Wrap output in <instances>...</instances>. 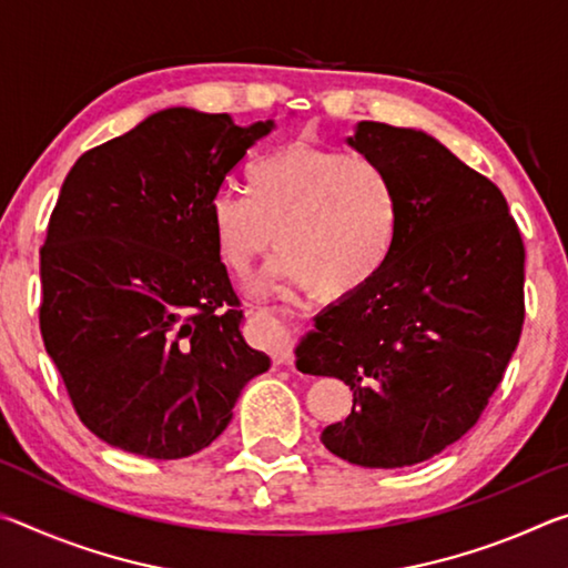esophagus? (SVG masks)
<instances>
[{
	"label": "esophagus",
	"mask_w": 568,
	"mask_h": 568,
	"mask_svg": "<svg viewBox=\"0 0 568 568\" xmlns=\"http://www.w3.org/2000/svg\"><path fill=\"white\" fill-rule=\"evenodd\" d=\"M253 323H255V338L261 341V345L267 353H271L275 365H293L291 335H287L285 325L267 311L257 313Z\"/></svg>",
	"instance_id": "esophagus-1"
}]
</instances>
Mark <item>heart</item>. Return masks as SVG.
I'll list each match as a JSON object with an SVG mask.
<instances>
[{"instance_id":"heart-1","label":"heart","mask_w":568,"mask_h":568,"mask_svg":"<svg viewBox=\"0 0 568 568\" xmlns=\"http://www.w3.org/2000/svg\"><path fill=\"white\" fill-rule=\"evenodd\" d=\"M247 195L217 190L207 205L217 257L245 275L271 247L265 283L343 301L371 285L398 240L400 207L376 162L293 140L250 162Z\"/></svg>"}]
</instances>
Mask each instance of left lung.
I'll return each instance as SVG.
<instances>
[{
    "mask_svg": "<svg viewBox=\"0 0 568 568\" xmlns=\"http://www.w3.org/2000/svg\"><path fill=\"white\" fill-rule=\"evenodd\" d=\"M400 207L388 265L315 315L297 371L353 390L323 446L363 468H403L466 434L494 396L524 323V243L506 197L428 132L358 122Z\"/></svg>",
    "mask_w": 568,
    "mask_h": 568,
    "instance_id": "1",
    "label": "left lung"
}]
</instances>
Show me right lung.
I'll return each mask as SVG.
<instances>
[{"mask_svg":"<svg viewBox=\"0 0 568 568\" xmlns=\"http://www.w3.org/2000/svg\"><path fill=\"white\" fill-rule=\"evenodd\" d=\"M273 120L168 108L64 178L40 253L44 348L104 444L172 460L227 428L271 368L250 348L207 205Z\"/></svg>","mask_w":568,"mask_h":568,"instance_id":"right-lung-1","label":"right lung"}]
</instances>
